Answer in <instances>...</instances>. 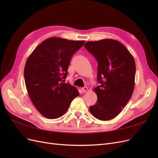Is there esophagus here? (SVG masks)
I'll return each mask as SVG.
<instances>
[{
  "instance_id": "34e87169",
  "label": "esophagus",
  "mask_w": 158,
  "mask_h": 158,
  "mask_svg": "<svg viewBox=\"0 0 158 158\" xmlns=\"http://www.w3.org/2000/svg\"><path fill=\"white\" fill-rule=\"evenodd\" d=\"M88 87H86V86H85V87H84V88H82V92H87L88 91Z\"/></svg>"
}]
</instances>
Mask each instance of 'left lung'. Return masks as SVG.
Masks as SVG:
<instances>
[{
	"label": "left lung",
	"mask_w": 158,
	"mask_h": 158,
	"mask_svg": "<svg viewBox=\"0 0 158 158\" xmlns=\"http://www.w3.org/2000/svg\"><path fill=\"white\" fill-rule=\"evenodd\" d=\"M84 46L98 63L97 78L100 85L93 89L98 100L89 107V111L99 120H111L121 113L132 95L135 59L125 45L112 39L88 41Z\"/></svg>",
	"instance_id": "left-lung-1"
}]
</instances>
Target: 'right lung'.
I'll list each match as a JSON object with an SVG mask.
<instances>
[{
  "label": "right lung",
  "mask_w": 158,
  "mask_h": 158,
  "mask_svg": "<svg viewBox=\"0 0 158 158\" xmlns=\"http://www.w3.org/2000/svg\"><path fill=\"white\" fill-rule=\"evenodd\" d=\"M84 43L52 37L37 46L27 58L24 67L26 89L33 104L45 117L63 116L79 95L77 88L63 82L72 56Z\"/></svg>",
  "instance_id": "obj_1"
}]
</instances>
